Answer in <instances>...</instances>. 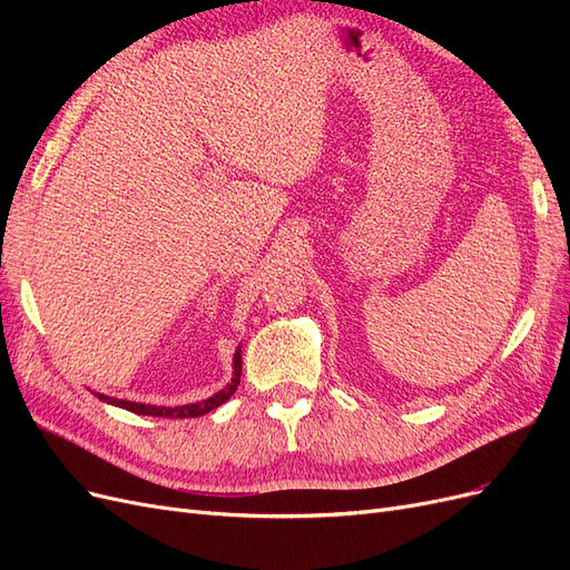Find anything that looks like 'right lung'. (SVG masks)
I'll return each mask as SVG.
<instances>
[{"mask_svg":"<svg viewBox=\"0 0 570 570\" xmlns=\"http://www.w3.org/2000/svg\"><path fill=\"white\" fill-rule=\"evenodd\" d=\"M243 350L237 347L235 356H233V377L230 383L218 390L214 396H209V400L204 402H195V404H183V406H151V404H140V402H126V400H116V396H107V394H99L95 392V396H99L101 402L107 404H114V406H120L126 411H132V413H140V416H159V419H197V416H204V413L214 411L216 406L226 404L233 392L237 390L239 385V375H243V354H239Z\"/></svg>","mask_w":570,"mask_h":570,"instance_id":"right-lung-1","label":"right lung"}]
</instances>
